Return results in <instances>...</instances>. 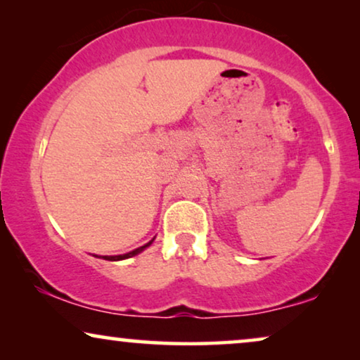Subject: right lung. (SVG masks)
Masks as SVG:
<instances>
[{"label": "right lung", "mask_w": 360, "mask_h": 360, "mask_svg": "<svg viewBox=\"0 0 360 360\" xmlns=\"http://www.w3.org/2000/svg\"><path fill=\"white\" fill-rule=\"evenodd\" d=\"M153 241V240H152ZM150 241V243H152ZM150 243H147V245H143V246H140V248H137V250H134V251H130V253H127V255H119V256H102V258L104 259H109V261H119V259H125V258H132V256H135V255H139L140 251H143L147 248L148 245H150Z\"/></svg>", "instance_id": "obj_1"}]
</instances>
